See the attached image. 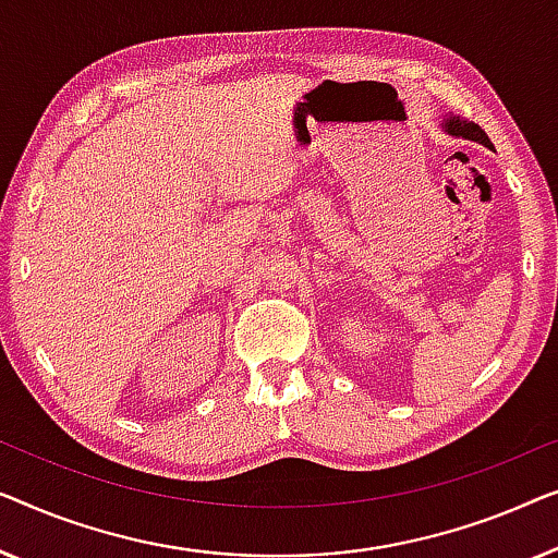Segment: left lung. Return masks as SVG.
Instances as JSON below:
<instances>
[{"instance_id":"obj_1","label":"left lung","mask_w":558,"mask_h":558,"mask_svg":"<svg viewBox=\"0 0 558 558\" xmlns=\"http://www.w3.org/2000/svg\"><path fill=\"white\" fill-rule=\"evenodd\" d=\"M442 129H445V133H450V136H454V138L477 141V144L493 148L490 138L485 136V131L481 129V125L470 123V121H465V119H460V116H447V119L442 121Z\"/></svg>"}]
</instances>
